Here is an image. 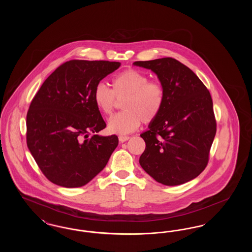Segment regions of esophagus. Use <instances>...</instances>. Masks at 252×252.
Listing matches in <instances>:
<instances>
[{"instance_id":"obj_1","label":"esophagus","mask_w":252,"mask_h":252,"mask_svg":"<svg viewBox=\"0 0 252 252\" xmlns=\"http://www.w3.org/2000/svg\"><path fill=\"white\" fill-rule=\"evenodd\" d=\"M128 139H129L128 136H119V141H120L121 143H125V142H126Z\"/></svg>"}]
</instances>
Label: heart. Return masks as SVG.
<instances>
[{
	"label": "heart",
	"instance_id": "b5f03b06",
	"mask_svg": "<svg viewBox=\"0 0 252 252\" xmlns=\"http://www.w3.org/2000/svg\"><path fill=\"white\" fill-rule=\"evenodd\" d=\"M112 90L103 83L96 85L94 100L97 108L105 115H110L116 104V98L126 97L122 107L124 111L108 121V130L115 134H127L136 130L141 122L149 124L160 113L165 99V92L158 81H149L144 72L126 70L116 75Z\"/></svg>",
	"mask_w": 252,
	"mask_h": 252
}]
</instances>
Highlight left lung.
<instances>
[{"label": "left lung", "instance_id": "left-lung-1", "mask_svg": "<svg viewBox=\"0 0 252 252\" xmlns=\"http://www.w3.org/2000/svg\"><path fill=\"white\" fill-rule=\"evenodd\" d=\"M133 65L155 72L165 92L160 113L141 134L145 142L141 166L167 186L195 179L208 164L216 133L210 92L191 69L175 59L136 61Z\"/></svg>", "mask_w": 252, "mask_h": 252}]
</instances>
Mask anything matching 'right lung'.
<instances>
[{"label": "right lung", "instance_id": "1", "mask_svg": "<svg viewBox=\"0 0 252 252\" xmlns=\"http://www.w3.org/2000/svg\"><path fill=\"white\" fill-rule=\"evenodd\" d=\"M120 62L70 60L49 75L26 116L27 146L51 182L84 186L107 165L119 140L106 127L94 100L96 85Z\"/></svg>", "mask_w": 252, "mask_h": 252}]
</instances>
